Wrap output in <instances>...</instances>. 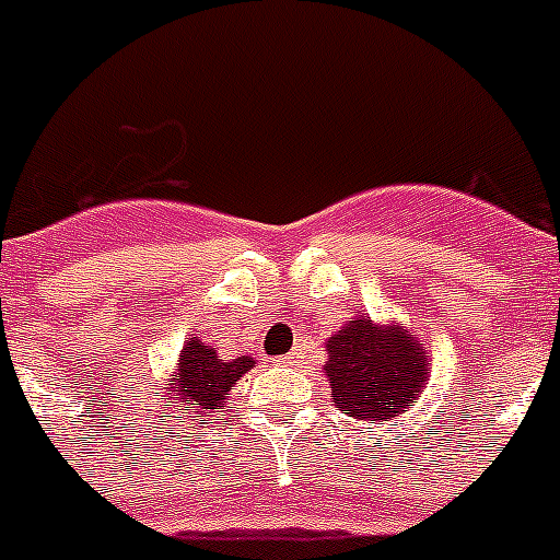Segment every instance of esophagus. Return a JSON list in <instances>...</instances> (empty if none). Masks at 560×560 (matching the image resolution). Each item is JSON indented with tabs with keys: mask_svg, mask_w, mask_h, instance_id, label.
<instances>
[{
	"mask_svg": "<svg viewBox=\"0 0 560 560\" xmlns=\"http://www.w3.org/2000/svg\"><path fill=\"white\" fill-rule=\"evenodd\" d=\"M285 364V368H294V364H300V355L296 353H289V355H283V359H280Z\"/></svg>",
	"mask_w": 560,
	"mask_h": 560,
	"instance_id": "obj_1",
	"label": "esophagus"
}]
</instances>
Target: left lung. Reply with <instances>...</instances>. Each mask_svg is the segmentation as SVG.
<instances>
[{"instance_id":"1","label":"left lung","mask_w":560,"mask_h":560,"mask_svg":"<svg viewBox=\"0 0 560 560\" xmlns=\"http://www.w3.org/2000/svg\"><path fill=\"white\" fill-rule=\"evenodd\" d=\"M330 398L336 409L368 423H393L418 404L429 381L427 350L404 325H375L353 316L328 341Z\"/></svg>"}]
</instances>
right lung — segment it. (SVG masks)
<instances>
[{
	"instance_id": "add662e5",
	"label": "right lung",
	"mask_w": 560,
	"mask_h": 560,
	"mask_svg": "<svg viewBox=\"0 0 560 560\" xmlns=\"http://www.w3.org/2000/svg\"><path fill=\"white\" fill-rule=\"evenodd\" d=\"M255 368L252 355H237V359L226 361L215 353L212 345L201 341V336L192 334L187 345L179 353V364L173 378L165 381V393H162V407H185L199 409L201 412H212L221 404L230 400V389L235 387L237 378H244V373Z\"/></svg>"
}]
</instances>
